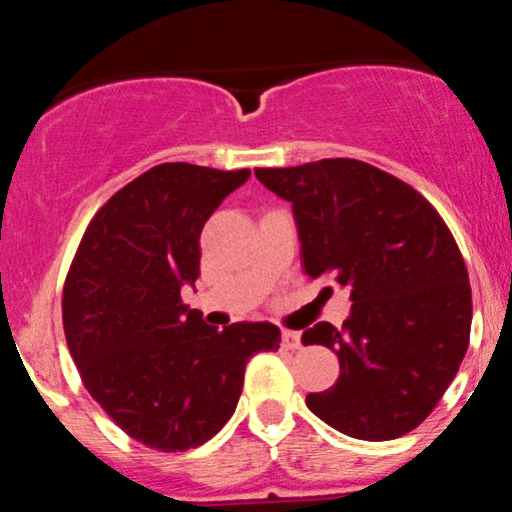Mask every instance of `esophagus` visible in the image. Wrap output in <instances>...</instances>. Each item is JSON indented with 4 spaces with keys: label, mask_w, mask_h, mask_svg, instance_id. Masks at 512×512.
I'll use <instances>...</instances> for the list:
<instances>
[{
    "label": "esophagus",
    "mask_w": 512,
    "mask_h": 512,
    "mask_svg": "<svg viewBox=\"0 0 512 512\" xmlns=\"http://www.w3.org/2000/svg\"><path fill=\"white\" fill-rule=\"evenodd\" d=\"M281 346H284V349H289V351H296V349H301V334L298 332H291V330H284V334H281Z\"/></svg>",
    "instance_id": "1"
}]
</instances>
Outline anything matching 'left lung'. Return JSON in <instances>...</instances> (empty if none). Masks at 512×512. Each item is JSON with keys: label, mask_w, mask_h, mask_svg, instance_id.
I'll use <instances>...</instances> for the list:
<instances>
[{"label": "left lung", "mask_w": 512, "mask_h": 512, "mask_svg": "<svg viewBox=\"0 0 512 512\" xmlns=\"http://www.w3.org/2000/svg\"><path fill=\"white\" fill-rule=\"evenodd\" d=\"M291 202L305 274L351 291L342 330L317 322L303 344L339 358V380L305 404L358 440H392L431 414L469 346L472 289L462 252L414 187L356 158L257 168Z\"/></svg>", "instance_id": "1"}]
</instances>
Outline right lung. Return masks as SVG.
I'll return each mask as SVG.
<instances>
[{"label": "right lung", "instance_id": "right-lung-1", "mask_svg": "<svg viewBox=\"0 0 512 512\" xmlns=\"http://www.w3.org/2000/svg\"><path fill=\"white\" fill-rule=\"evenodd\" d=\"M250 170L161 163L88 223L62 291V322L88 395L146 448L207 443L236 411L245 366L279 327L207 325L180 298L199 276V233Z\"/></svg>", "mask_w": 512, "mask_h": 512}]
</instances>
